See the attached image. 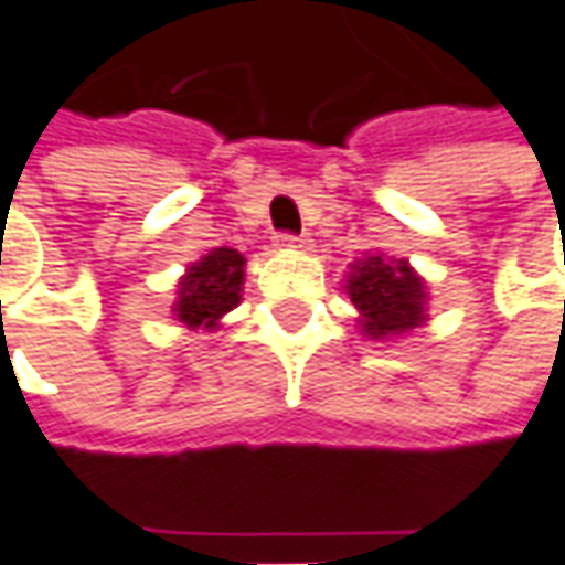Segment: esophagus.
<instances>
[{
  "mask_svg": "<svg viewBox=\"0 0 565 565\" xmlns=\"http://www.w3.org/2000/svg\"><path fill=\"white\" fill-rule=\"evenodd\" d=\"M278 247L281 250H309V237H297V234H278Z\"/></svg>",
  "mask_w": 565,
  "mask_h": 565,
  "instance_id": "34e87169",
  "label": "esophagus"
}]
</instances>
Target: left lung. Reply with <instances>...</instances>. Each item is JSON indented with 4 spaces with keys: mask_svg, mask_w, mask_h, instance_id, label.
I'll return each instance as SVG.
<instances>
[{
    "mask_svg": "<svg viewBox=\"0 0 565 565\" xmlns=\"http://www.w3.org/2000/svg\"><path fill=\"white\" fill-rule=\"evenodd\" d=\"M343 290L359 309V331L367 340H395L429 321V287L408 259L364 253L349 266Z\"/></svg>",
    "mask_w": 565,
    "mask_h": 565,
    "instance_id": "8db88e82",
    "label": "left lung"
}]
</instances>
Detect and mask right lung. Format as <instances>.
<instances>
[{"label":"right lung","instance_id":"right-lung-1","mask_svg":"<svg viewBox=\"0 0 565 565\" xmlns=\"http://www.w3.org/2000/svg\"><path fill=\"white\" fill-rule=\"evenodd\" d=\"M247 259L232 247L203 253L185 268L172 299V318L188 331H218L222 318L237 309Z\"/></svg>","mask_w":565,"mask_h":565}]
</instances>
